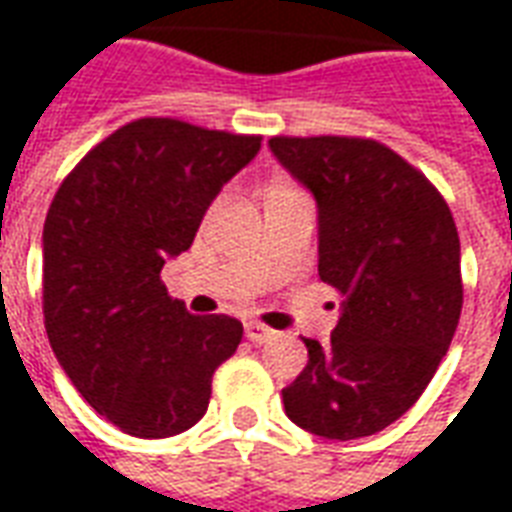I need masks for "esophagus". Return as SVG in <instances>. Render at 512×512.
<instances>
[{
  "mask_svg": "<svg viewBox=\"0 0 512 512\" xmlns=\"http://www.w3.org/2000/svg\"><path fill=\"white\" fill-rule=\"evenodd\" d=\"M245 336H248L253 344H264L273 339L275 331H270V328L262 325V322H245Z\"/></svg>",
  "mask_w": 512,
  "mask_h": 512,
  "instance_id": "1",
  "label": "esophagus"
}]
</instances>
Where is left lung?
Wrapping results in <instances>:
<instances>
[{
  "label": "left lung",
  "instance_id": "1",
  "mask_svg": "<svg viewBox=\"0 0 512 512\" xmlns=\"http://www.w3.org/2000/svg\"><path fill=\"white\" fill-rule=\"evenodd\" d=\"M317 201L320 278L342 295L331 342L303 339L286 416L336 441L397 422L447 355L463 308L460 239L441 192L378 140L273 137Z\"/></svg>",
  "mask_w": 512,
  "mask_h": 512
}]
</instances>
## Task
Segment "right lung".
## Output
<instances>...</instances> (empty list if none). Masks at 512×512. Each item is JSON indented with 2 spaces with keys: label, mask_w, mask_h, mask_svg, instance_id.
I'll return each mask as SVG.
<instances>
[{
  "label": "right lung",
  "mask_w": 512,
  "mask_h": 512,
  "mask_svg": "<svg viewBox=\"0 0 512 512\" xmlns=\"http://www.w3.org/2000/svg\"><path fill=\"white\" fill-rule=\"evenodd\" d=\"M259 148V134L137 118L90 148L49 206V344L90 408L129 436L190 430L209 408L215 369L242 342V322L195 317L159 273Z\"/></svg>",
  "instance_id": "add662e5"
}]
</instances>
